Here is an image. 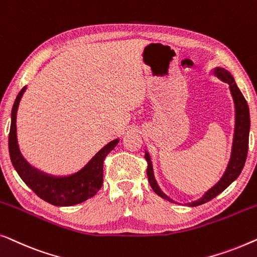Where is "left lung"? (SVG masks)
<instances>
[{"label":"left lung","mask_w":257,"mask_h":257,"mask_svg":"<svg viewBox=\"0 0 257 257\" xmlns=\"http://www.w3.org/2000/svg\"><path fill=\"white\" fill-rule=\"evenodd\" d=\"M215 74L219 79H221L222 81L227 82L229 85L230 92H232L234 103H235V113H236V122H235V134H234V143H233V151H232V157H230L228 168H227L225 175L221 179L219 180V183L212 187L211 190H208L205 193V196L201 199L193 201L189 204L190 206H199L205 204L209 200H212L213 198H215L218 194L222 192L223 190H226L234 180H235L238 175H240L242 169H243L245 160H247V154H248V143H249V128H250V118H249V108L245 101L244 96L242 95L240 89L234 81V78L230 75L228 71L223 70V68H216ZM146 160L148 162V168H147V175L148 180H149L151 189L155 191V193L158 196L164 198V199L171 201L168 197L161 192V190L158 189L156 180L154 178L153 173V166L150 163V157L149 155H146Z\"/></svg>","instance_id":"8db88e82"}]
</instances>
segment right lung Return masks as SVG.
Segmentation results:
<instances>
[{"label": "right lung", "instance_id": "obj_1", "mask_svg": "<svg viewBox=\"0 0 257 257\" xmlns=\"http://www.w3.org/2000/svg\"><path fill=\"white\" fill-rule=\"evenodd\" d=\"M25 87L17 95L12 110V125L9 133V154L14 168L22 180L41 198L55 206H72L80 204L95 196L103 183V161L116 147L118 140H114L102 148L81 171L70 177H52L31 168L19 150L16 140L17 108Z\"/></svg>", "mask_w": 257, "mask_h": 257}]
</instances>
